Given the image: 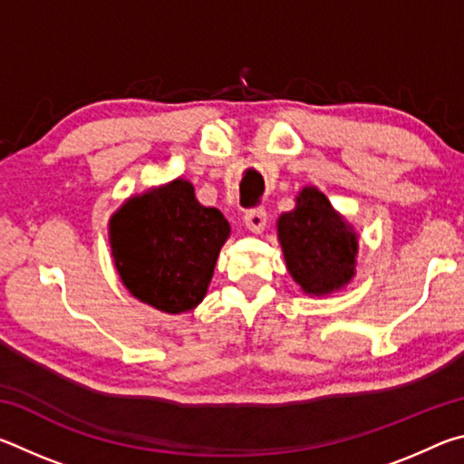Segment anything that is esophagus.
<instances>
[{"instance_id": "34e87169", "label": "esophagus", "mask_w": 464, "mask_h": 464, "mask_svg": "<svg viewBox=\"0 0 464 464\" xmlns=\"http://www.w3.org/2000/svg\"><path fill=\"white\" fill-rule=\"evenodd\" d=\"M243 223H246V227L251 233H262L266 229V225H268V215H266L264 208H254L249 210V213H246Z\"/></svg>"}]
</instances>
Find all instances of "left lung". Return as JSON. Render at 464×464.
<instances>
[{
    "label": "left lung",
    "instance_id": "obj_1",
    "mask_svg": "<svg viewBox=\"0 0 464 464\" xmlns=\"http://www.w3.org/2000/svg\"><path fill=\"white\" fill-rule=\"evenodd\" d=\"M276 227L286 268L303 293L332 295L354 278L358 235L315 186L298 192L296 207Z\"/></svg>",
    "mask_w": 464,
    "mask_h": 464
}]
</instances>
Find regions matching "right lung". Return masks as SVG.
Wrapping results in <instances>:
<instances>
[{"label":"right lung","mask_w":464,"mask_h":464,"mask_svg":"<svg viewBox=\"0 0 464 464\" xmlns=\"http://www.w3.org/2000/svg\"><path fill=\"white\" fill-rule=\"evenodd\" d=\"M114 266L129 293L157 311L186 313L202 303L231 227L202 207L178 178L135 194L110 217Z\"/></svg>","instance_id":"obj_1"}]
</instances>
